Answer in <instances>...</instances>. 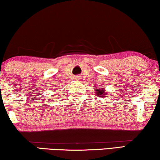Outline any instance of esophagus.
Returning <instances> with one entry per match:
<instances>
[{"label":"esophagus","instance_id":"obj_1","mask_svg":"<svg viewBox=\"0 0 160 160\" xmlns=\"http://www.w3.org/2000/svg\"><path fill=\"white\" fill-rule=\"evenodd\" d=\"M75 79H79V78H78V77H77V76H76Z\"/></svg>","mask_w":160,"mask_h":160}]
</instances>
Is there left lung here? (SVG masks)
Here are the masks:
<instances>
[{
  "mask_svg": "<svg viewBox=\"0 0 160 160\" xmlns=\"http://www.w3.org/2000/svg\"><path fill=\"white\" fill-rule=\"evenodd\" d=\"M95 93H96V95L99 96V97H100L101 98H106V96L108 95V93L105 92L104 89L102 88V87H98V89H96Z\"/></svg>",
  "mask_w": 160,
  "mask_h": 160,
  "instance_id": "1",
  "label": "left lung"
}]
</instances>
